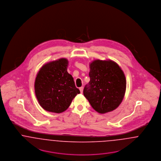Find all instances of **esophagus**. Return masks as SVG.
Segmentation results:
<instances>
[{
  "mask_svg": "<svg viewBox=\"0 0 161 161\" xmlns=\"http://www.w3.org/2000/svg\"><path fill=\"white\" fill-rule=\"evenodd\" d=\"M79 89H80V92L82 93L83 91V87H80L79 88Z\"/></svg>",
  "mask_w": 161,
  "mask_h": 161,
  "instance_id": "esophagus-1",
  "label": "esophagus"
}]
</instances>
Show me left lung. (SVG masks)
<instances>
[{"instance_id":"obj_1","label":"left lung","mask_w":161,"mask_h":161,"mask_svg":"<svg viewBox=\"0 0 161 161\" xmlns=\"http://www.w3.org/2000/svg\"><path fill=\"white\" fill-rule=\"evenodd\" d=\"M90 81L83 90L84 96L100 114L111 112L122 102L126 89L123 70L112 60L93 61L90 64Z\"/></svg>"}]
</instances>
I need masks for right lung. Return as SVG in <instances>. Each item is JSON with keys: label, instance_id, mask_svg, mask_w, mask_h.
<instances>
[{"label": "right lung", "instance_id": "obj_1", "mask_svg": "<svg viewBox=\"0 0 161 161\" xmlns=\"http://www.w3.org/2000/svg\"><path fill=\"white\" fill-rule=\"evenodd\" d=\"M68 61L60 58L43 65L35 80V93L40 105L46 111L61 113L68 107L80 90L67 71Z\"/></svg>", "mask_w": 161, "mask_h": 161}]
</instances>
